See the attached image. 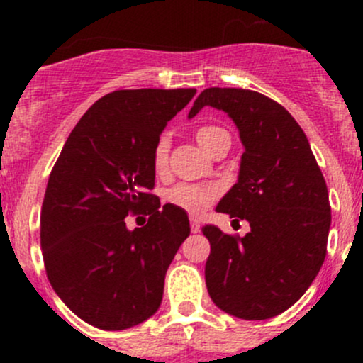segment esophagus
I'll return each mask as SVG.
<instances>
[{"mask_svg":"<svg viewBox=\"0 0 363 363\" xmlns=\"http://www.w3.org/2000/svg\"><path fill=\"white\" fill-rule=\"evenodd\" d=\"M189 226H191V232L193 233H199L200 232V221L196 218H191V225H189Z\"/></svg>","mask_w":363,"mask_h":363,"instance_id":"34e87169","label":"esophagus"}]
</instances>
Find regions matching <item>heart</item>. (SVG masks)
<instances>
[{
	"instance_id": "1",
	"label": "heart",
	"mask_w": 363,
	"mask_h": 363,
	"mask_svg": "<svg viewBox=\"0 0 363 363\" xmlns=\"http://www.w3.org/2000/svg\"><path fill=\"white\" fill-rule=\"evenodd\" d=\"M225 138H230V135L219 126L207 124V126L196 130V142L202 145L208 155H212V151ZM168 152H170V138H168V135H161L155 145V151H152V167L158 174L167 170ZM219 193H221V189H219L218 184H188V182H181V184L168 189L167 200L175 207L184 208L189 214H202L205 208L218 199Z\"/></svg>"
}]
</instances>
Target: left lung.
Returning <instances> with one entry per match:
<instances>
[{
  "label": "left lung",
  "instance_id": "1",
  "mask_svg": "<svg viewBox=\"0 0 363 363\" xmlns=\"http://www.w3.org/2000/svg\"><path fill=\"white\" fill-rule=\"evenodd\" d=\"M232 117L244 155L239 181L216 211L246 219L244 237L205 225V283L212 302L240 320H269L306 294L327 256L330 202L309 140L291 113L262 93L208 87L189 111Z\"/></svg>",
  "mask_w": 363,
  "mask_h": 363
}]
</instances>
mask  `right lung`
Returning <instances> with one entry per match:
<instances>
[{
  "label": "right lung",
  "instance_id": "right-lung-1",
  "mask_svg": "<svg viewBox=\"0 0 363 363\" xmlns=\"http://www.w3.org/2000/svg\"><path fill=\"white\" fill-rule=\"evenodd\" d=\"M196 89H121L77 123L50 172L40 216L45 272L57 296L101 330L158 311L164 274L189 235L182 208L152 195V151ZM128 213L150 216L128 230Z\"/></svg>",
  "mask_w": 363,
  "mask_h": 363
}]
</instances>
